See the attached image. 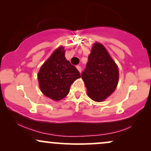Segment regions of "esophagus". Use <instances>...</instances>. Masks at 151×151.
Returning a JSON list of instances; mask_svg holds the SVG:
<instances>
[{"instance_id":"obj_1","label":"esophagus","mask_w":151,"mask_h":151,"mask_svg":"<svg viewBox=\"0 0 151 151\" xmlns=\"http://www.w3.org/2000/svg\"><path fill=\"white\" fill-rule=\"evenodd\" d=\"M76 68L78 69V70L79 72H80V73H81L82 68H81V66H79V65H77V66H76Z\"/></svg>"}]
</instances>
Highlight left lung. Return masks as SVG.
Instances as JSON below:
<instances>
[{
  "mask_svg": "<svg viewBox=\"0 0 151 151\" xmlns=\"http://www.w3.org/2000/svg\"><path fill=\"white\" fill-rule=\"evenodd\" d=\"M81 77L88 96L93 101H104L114 92L119 80V70L101 44L93 45Z\"/></svg>",
  "mask_w": 151,
  "mask_h": 151,
  "instance_id": "obj_1",
  "label": "left lung"
}]
</instances>
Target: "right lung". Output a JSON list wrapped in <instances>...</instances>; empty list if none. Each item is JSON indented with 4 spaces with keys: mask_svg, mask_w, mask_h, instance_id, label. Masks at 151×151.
Masks as SVG:
<instances>
[{
    "mask_svg": "<svg viewBox=\"0 0 151 151\" xmlns=\"http://www.w3.org/2000/svg\"><path fill=\"white\" fill-rule=\"evenodd\" d=\"M37 78L44 94L59 101L68 94L71 84L81 78V74L66 60L64 48L60 47L42 65Z\"/></svg>",
    "mask_w": 151,
    "mask_h": 151,
    "instance_id": "add662e5",
    "label": "right lung"
}]
</instances>
